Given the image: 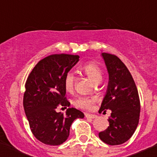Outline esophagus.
Returning a JSON list of instances; mask_svg holds the SVG:
<instances>
[{
	"instance_id": "1",
	"label": "esophagus",
	"mask_w": 157,
	"mask_h": 157,
	"mask_svg": "<svg viewBox=\"0 0 157 157\" xmlns=\"http://www.w3.org/2000/svg\"><path fill=\"white\" fill-rule=\"evenodd\" d=\"M85 117H86V118H91V119H93V118H96L97 116H96V115H93V114L86 113L85 114Z\"/></svg>"
}]
</instances>
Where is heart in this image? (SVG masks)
<instances>
[{
  "mask_svg": "<svg viewBox=\"0 0 157 157\" xmlns=\"http://www.w3.org/2000/svg\"><path fill=\"white\" fill-rule=\"evenodd\" d=\"M82 69L85 74L90 77V80L95 83H99L102 78V70L97 64L94 62H89L85 64L82 67ZM75 83V77L71 71L67 72L64 77V85L67 91L71 92L74 87ZM96 101V97H88V96H80L74 100V105L77 107L83 109H91L93 104Z\"/></svg>",
  "mask_w": 157,
  "mask_h": 157,
  "instance_id": "heart-1",
  "label": "heart"
}]
</instances>
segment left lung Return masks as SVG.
<instances>
[{
    "mask_svg": "<svg viewBox=\"0 0 157 157\" xmlns=\"http://www.w3.org/2000/svg\"><path fill=\"white\" fill-rule=\"evenodd\" d=\"M109 73L106 94L99 112L110 109L106 130L99 137L109 145H119L134 134L140 118V103L137 86L124 63L115 55L102 53ZM105 112V111H104Z\"/></svg>",
    "mask_w": 157,
    "mask_h": 157,
    "instance_id": "left-lung-1",
    "label": "left lung"
}]
</instances>
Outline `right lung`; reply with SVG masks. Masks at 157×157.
<instances>
[{
  "mask_svg": "<svg viewBox=\"0 0 157 157\" xmlns=\"http://www.w3.org/2000/svg\"><path fill=\"white\" fill-rule=\"evenodd\" d=\"M78 55H52L39 61L26 80L23 108L32 133L45 144L57 146L68 137L70 128L84 114L68 108L66 114L57 112L58 107H69L65 97L64 80L66 74L78 62Z\"/></svg>",
  "mask_w": 157,
  "mask_h": 157,
  "instance_id": "obj_1",
  "label": "right lung"
}]
</instances>
